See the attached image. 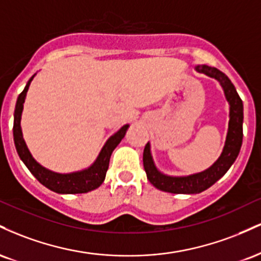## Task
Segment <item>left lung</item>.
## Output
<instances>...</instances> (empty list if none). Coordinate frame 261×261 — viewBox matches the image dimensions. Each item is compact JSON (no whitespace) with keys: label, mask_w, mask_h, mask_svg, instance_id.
Returning <instances> with one entry per match:
<instances>
[{"label":"left lung","mask_w":261,"mask_h":261,"mask_svg":"<svg viewBox=\"0 0 261 261\" xmlns=\"http://www.w3.org/2000/svg\"><path fill=\"white\" fill-rule=\"evenodd\" d=\"M195 70L200 73L216 79L222 86L224 95L229 103V122L226 143L220 158L201 173L188 176H169L164 175L155 168L151 155L149 143L143 149V168L146 170L147 179L154 188L162 191L173 194H199L214 185L218 179L226 174L238 157L243 141V103L237 93L230 80L216 67L207 65L196 66Z\"/></svg>","instance_id":"left-lung-1"}]
</instances>
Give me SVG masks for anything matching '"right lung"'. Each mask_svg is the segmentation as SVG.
Segmentation results:
<instances>
[{
	"mask_svg": "<svg viewBox=\"0 0 261 261\" xmlns=\"http://www.w3.org/2000/svg\"><path fill=\"white\" fill-rule=\"evenodd\" d=\"M35 76V74H34ZM34 76L28 81L27 86L20 93L17 99L16 110H14V124H13V137L14 145H16L17 152L20 160L24 162L27 168L38 179L44 187L59 194H83L99 188L101 182L106 179L108 167H109L110 155L116 146L124 139L128 125H124L116 134H114L109 140L107 141L104 147L101 148L99 155L94 163L89 168L81 172L68 173V174H60V173L51 172V170L44 168L33 158V155L27 147L24 140H23L22 128H20V118H22L23 103L25 100L27 92H28L31 82Z\"/></svg>",
	"mask_w": 261,
	"mask_h": 261,
	"instance_id": "right-lung-1",
	"label": "right lung"
}]
</instances>
